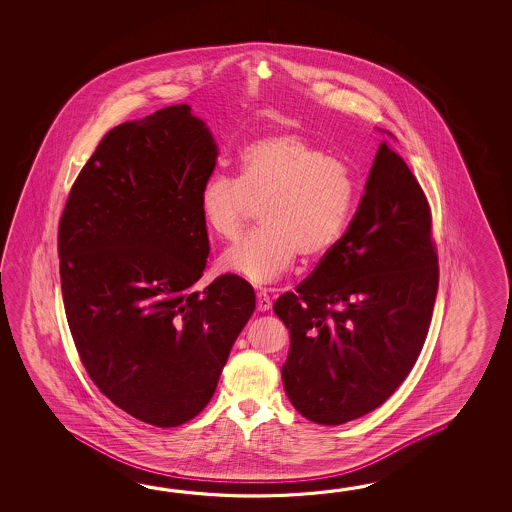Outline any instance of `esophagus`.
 <instances>
[{
	"mask_svg": "<svg viewBox=\"0 0 512 512\" xmlns=\"http://www.w3.org/2000/svg\"><path fill=\"white\" fill-rule=\"evenodd\" d=\"M271 305V296H269L265 289H261V291L256 293V307H258V311H269Z\"/></svg>",
	"mask_w": 512,
	"mask_h": 512,
	"instance_id": "1",
	"label": "esophagus"
}]
</instances>
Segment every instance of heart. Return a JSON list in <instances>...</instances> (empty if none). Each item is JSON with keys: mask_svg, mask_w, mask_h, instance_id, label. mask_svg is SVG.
I'll return each mask as SVG.
<instances>
[{"mask_svg": "<svg viewBox=\"0 0 512 512\" xmlns=\"http://www.w3.org/2000/svg\"><path fill=\"white\" fill-rule=\"evenodd\" d=\"M355 188L344 159L298 133H276L241 152L238 177L212 175L201 188L199 210L208 232L227 243L238 240L260 210L263 227L225 252L221 269L271 283L298 254L315 261L337 247Z\"/></svg>", "mask_w": 512, "mask_h": 512, "instance_id": "b5f03b06", "label": "heart"}]
</instances>
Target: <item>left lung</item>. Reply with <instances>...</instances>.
<instances>
[{
    "label": "left lung",
    "instance_id": "left-lung-1",
    "mask_svg": "<svg viewBox=\"0 0 512 512\" xmlns=\"http://www.w3.org/2000/svg\"><path fill=\"white\" fill-rule=\"evenodd\" d=\"M437 283L428 199L382 141L342 240L272 305L291 331L282 379L294 408L337 426L381 406L423 349Z\"/></svg>",
    "mask_w": 512,
    "mask_h": 512
}]
</instances>
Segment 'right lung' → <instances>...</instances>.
Returning <instances> with one entry per match:
<instances>
[{"mask_svg":"<svg viewBox=\"0 0 512 512\" xmlns=\"http://www.w3.org/2000/svg\"><path fill=\"white\" fill-rule=\"evenodd\" d=\"M186 104L108 131L58 223L60 282L78 357L100 393L172 428L212 399L256 298L236 274L203 291L199 194L218 148Z\"/></svg>","mask_w":512,"mask_h":512,"instance_id":"add662e5","label":"right lung"}]
</instances>
